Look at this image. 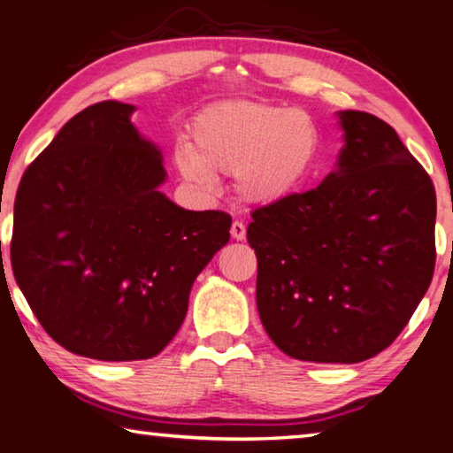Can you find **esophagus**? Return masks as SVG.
I'll return each mask as SVG.
<instances>
[{"label": "esophagus", "mask_w": 453, "mask_h": 453, "mask_svg": "<svg viewBox=\"0 0 453 453\" xmlns=\"http://www.w3.org/2000/svg\"><path fill=\"white\" fill-rule=\"evenodd\" d=\"M229 232H232V237H234V240H237V242L245 240V226H243V221L235 219L234 224H232V229H229Z\"/></svg>", "instance_id": "esophagus-1"}]
</instances>
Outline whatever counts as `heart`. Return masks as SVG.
Wrapping results in <instances>:
<instances>
[{"instance_id": "heart-1", "label": "heart", "mask_w": 453, "mask_h": 453, "mask_svg": "<svg viewBox=\"0 0 453 453\" xmlns=\"http://www.w3.org/2000/svg\"><path fill=\"white\" fill-rule=\"evenodd\" d=\"M194 148L175 150L183 178L211 188L213 172L234 173L237 194L254 203H273L296 194L319 156L313 121L294 110L226 102L196 119Z\"/></svg>"}]
</instances>
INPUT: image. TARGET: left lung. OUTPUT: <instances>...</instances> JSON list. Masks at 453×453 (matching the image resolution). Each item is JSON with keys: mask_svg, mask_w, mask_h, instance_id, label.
Segmentation results:
<instances>
[{"mask_svg": "<svg viewBox=\"0 0 453 453\" xmlns=\"http://www.w3.org/2000/svg\"><path fill=\"white\" fill-rule=\"evenodd\" d=\"M343 148L316 189L251 211L256 302L302 362L357 364L408 326L435 267V189L386 121L337 111Z\"/></svg>", "mask_w": 453, "mask_h": 453, "instance_id": "1", "label": "left lung"}]
</instances>
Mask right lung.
Instances as JSON below:
<instances>
[{
	"label": "right lung",
	"instance_id": "add662e5",
	"mask_svg": "<svg viewBox=\"0 0 453 453\" xmlns=\"http://www.w3.org/2000/svg\"><path fill=\"white\" fill-rule=\"evenodd\" d=\"M134 111L99 102L73 116L26 170L13 208L12 267L29 308L61 348L102 362L148 359L173 340L232 226L157 189L162 151Z\"/></svg>",
	"mask_w": 453,
	"mask_h": 453
}]
</instances>
